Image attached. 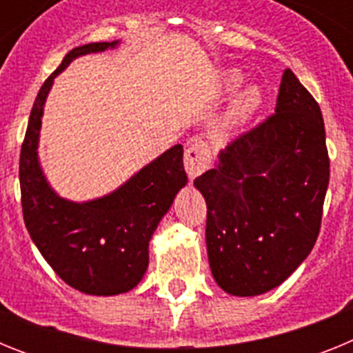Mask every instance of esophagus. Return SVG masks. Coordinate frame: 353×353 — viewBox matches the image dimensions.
Returning <instances> with one entry per match:
<instances>
[{
    "label": "esophagus",
    "instance_id": "esophagus-1",
    "mask_svg": "<svg viewBox=\"0 0 353 353\" xmlns=\"http://www.w3.org/2000/svg\"><path fill=\"white\" fill-rule=\"evenodd\" d=\"M183 164L189 179H196L210 166V148L201 139H191L183 154Z\"/></svg>",
    "mask_w": 353,
    "mask_h": 353
}]
</instances>
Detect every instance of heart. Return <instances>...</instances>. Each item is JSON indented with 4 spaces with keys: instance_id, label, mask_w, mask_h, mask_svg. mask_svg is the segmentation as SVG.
I'll list each match as a JSON object with an SVG mask.
<instances>
[{
    "instance_id": "obj_1",
    "label": "heart",
    "mask_w": 353,
    "mask_h": 353,
    "mask_svg": "<svg viewBox=\"0 0 353 353\" xmlns=\"http://www.w3.org/2000/svg\"><path fill=\"white\" fill-rule=\"evenodd\" d=\"M240 77L236 74H224L223 76V88L224 90H233L235 86H239ZM260 92L256 88H245L244 92L240 93L236 97L235 101H233L232 108H230V113H228V120L232 121V123H240V121H244L245 118L251 117L256 108L260 105Z\"/></svg>"
}]
</instances>
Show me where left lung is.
<instances>
[{
    "mask_svg": "<svg viewBox=\"0 0 353 353\" xmlns=\"http://www.w3.org/2000/svg\"><path fill=\"white\" fill-rule=\"evenodd\" d=\"M330 161L320 105L290 68L276 113L239 134L194 180L207 201L208 263L224 292L281 285L320 233Z\"/></svg>",
    "mask_w": 353,
    "mask_h": 353,
    "instance_id": "obj_1",
    "label": "left lung"
}]
</instances>
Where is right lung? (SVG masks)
<instances>
[{
	"mask_svg": "<svg viewBox=\"0 0 353 353\" xmlns=\"http://www.w3.org/2000/svg\"><path fill=\"white\" fill-rule=\"evenodd\" d=\"M117 43L93 42L72 49L43 81L19 159L21 205L31 240L68 286L88 295H118L141 281L148 267L150 239L187 183L182 145L164 152L120 189L88 203L56 196L43 179L37 146L52 81L77 56L105 51Z\"/></svg>",
	"mask_w": 353,
	"mask_h": 353,
	"instance_id": "obj_1",
	"label": "right lung"
}]
</instances>
